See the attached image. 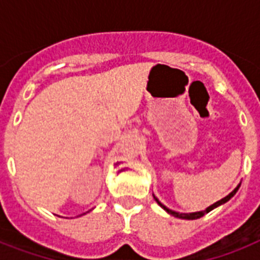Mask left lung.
I'll use <instances>...</instances> for the list:
<instances>
[{
	"mask_svg": "<svg viewBox=\"0 0 260 260\" xmlns=\"http://www.w3.org/2000/svg\"><path fill=\"white\" fill-rule=\"evenodd\" d=\"M239 187H240V186H238V187H236V189H235L234 191H232V193L228 194L226 197H224V198H222V200H220V201H217V202H216V204H213V205H210L209 208H206L205 210H201V212H196V213H178V212H174V210L167 209L166 206L163 205L162 202H159V200H158V198H156V197H155V196H154V198H155V201L158 202L159 205L162 206L163 209L166 210V212H169V213H170V214H173L174 217L185 218V220H196V218H200V217H202V216H205V214H206V213H209V212H210V210H212V209H214V208H217L218 205H221V204H224V202H226V201H228V200H231V198L234 197L235 194H236V191H238V190H239Z\"/></svg>",
	"mask_w": 260,
	"mask_h": 260,
	"instance_id": "8db88e82",
	"label": "left lung"
}]
</instances>
